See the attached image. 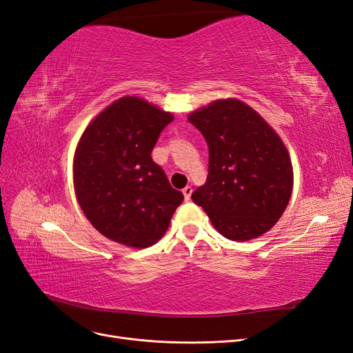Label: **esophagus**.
<instances>
[{"instance_id": "obj_1", "label": "esophagus", "mask_w": 353, "mask_h": 353, "mask_svg": "<svg viewBox=\"0 0 353 353\" xmlns=\"http://www.w3.org/2000/svg\"><path fill=\"white\" fill-rule=\"evenodd\" d=\"M191 193H193V187L187 185L184 190H183V194H184V199L188 201L191 199Z\"/></svg>"}]
</instances>
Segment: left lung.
<instances>
[{
  "label": "left lung",
  "instance_id": "left-lung-1",
  "mask_svg": "<svg viewBox=\"0 0 353 353\" xmlns=\"http://www.w3.org/2000/svg\"><path fill=\"white\" fill-rule=\"evenodd\" d=\"M209 147L206 184L191 199L223 237L252 240L285 210L293 166L281 138L248 104L218 100L188 116Z\"/></svg>",
  "mask_w": 353,
  "mask_h": 353
}]
</instances>
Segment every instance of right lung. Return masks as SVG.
<instances>
[{
	"instance_id": "add662e5",
	"label": "right lung",
	"mask_w": 353,
	"mask_h": 353,
	"mask_svg": "<svg viewBox=\"0 0 353 353\" xmlns=\"http://www.w3.org/2000/svg\"><path fill=\"white\" fill-rule=\"evenodd\" d=\"M172 121L145 100L122 97L82 134L73 160L74 191L104 237L143 249L166 232L184 196L153 162L152 150Z\"/></svg>"
}]
</instances>
